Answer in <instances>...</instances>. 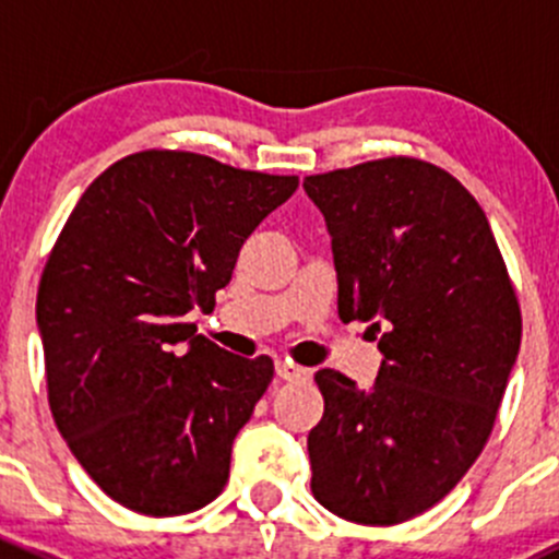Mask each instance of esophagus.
<instances>
[{"label": "esophagus", "mask_w": 559, "mask_h": 559, "mask_svg": "<svg viewBox=\"0 0 559 559\" xmlns=\"http://www.w3.org/2000/svg\"><path fill=\"white\" fill-rule=\"evenodd\" d=\"M275 376H278L281 381H302L308 379V370L297 368V365H289V362H278L275 365Z\"/></svg>", "instance_id": "34e87169"}]
</instances>
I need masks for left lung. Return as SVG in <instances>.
I'll use <instances>...</instances> for the list:
<instances>
[{
    "label": "left lung",
    "mask_w": 559,
    "mask_h": 559,
    "mask_svg": "<svg viewBox=\"0 0 559 559\" xmlns=\"http://www.w3.org/2000/svg\"><path fill=\"white\" fill-rule=\"evenodd\" d=\"M326 222L337 316L370 321L384 354L370 389L319 370L311 489L357 524H400L447 498L492 432L522 316L487 216L419 159L308 175Z\"/></svg>",
    "instance_id": "obj_1"
}]
</instances>
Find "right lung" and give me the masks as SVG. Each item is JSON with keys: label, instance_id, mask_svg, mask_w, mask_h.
<instances>
[{"label": "right lung", "instance_id": "1", "mask_svg": "<svg viewBox=\"0 0 559 559\" xmlns=\"http://www.w3.org/2000/svg\"><path fill=\"white\" fill-rule=\"evenodd\" d=\"M295 175L140 151L67 218L37 292L48 403L67 447L116 503L178 516L218 498L240 427L273 379L197 335L240 246L297 191Z\"/></svg>", "mask_w": 559, "mask_h": 559}]
</instances>
